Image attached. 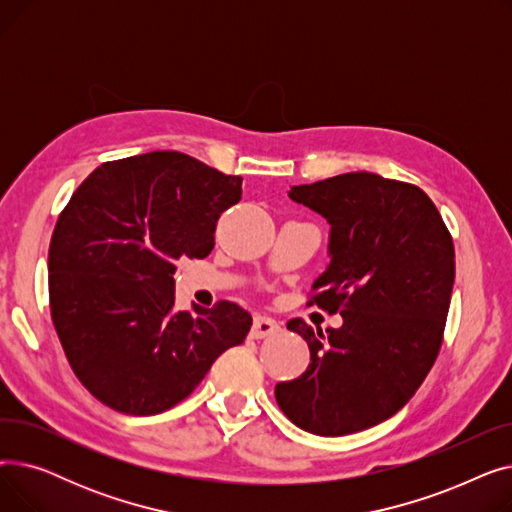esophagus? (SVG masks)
I'll return each instance as SVG.
<instances>
[{
    "label": "esophagus",
    "mask_w": 512,
    "mask_h": 512,
    "mask_svg": "<svg viewBox=\"0 0 512 512\" xmlns=\"http://www.w3.org/2000/svg\"><path fill=\"white\" fill-rule=\"evenodd\" d=\"M278 332H280V324H278L276 319L265 317V315H257V317L253 319V328H251L249 336H251L253 340H261V338H267V336L278 334Z\"/></svg>",
    "instance_id": "1"
}]
</instances>
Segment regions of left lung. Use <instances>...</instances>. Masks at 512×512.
I'll return each instance as SVG.
<instances>
[{
    "instance_id": "obj_1",
    "label": "left lung",
    "mask_w": 512,
    "mask_h": 512,
    "mask_svg": "<svg viewBox=\"0 0 512 512\" xmlns=\"http://www.w3.org/2000/svg\"><path fill=\"white\" fill-rule=\"evenodd\" d=\"M290 199L330 222L328 270L307 305L342 315V328H286L309 344L311 363L276 386L282 413L315 436L373 427L407 405L434 367L454 284V242L419 186L348 172L292 186Z\"/></svg>"
}]
</instances>
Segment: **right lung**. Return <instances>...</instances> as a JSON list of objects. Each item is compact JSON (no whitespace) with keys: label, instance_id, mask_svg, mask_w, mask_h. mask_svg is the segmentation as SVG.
Masks as SVG:
<instances>
[{"label":"right lung","instance_id":"1","mask_svg":"<svg viewBox=\"0 0 512 512\" xmlns=\"http://www.w3.org/2000/svg\"><path fill=\"white\" fill-rule=\"evenodd\" d=\"M228 176L178 151L105 161L49 242V309L76 378L103 405L157 415L191 394L253 317L230 301L174 311L180 257L203 259L240 201Z\"/></svg>","mask_w":512,"mask_h":512}]
</instances>
